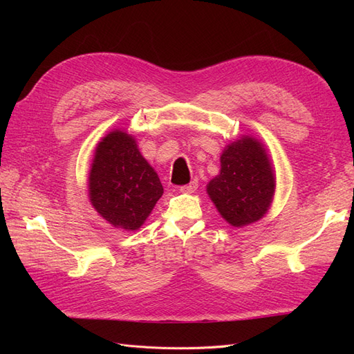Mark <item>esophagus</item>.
I'll return each mask as SVG.
<instances>
[{"label": "esophagus", "mask_w": 354, "mask_h": 354, "mask_svg": "<svg viewBox=\"0 0 354 354\" xmlns=\"http://www.w3.org/2000/svg\"><path fill=\"white\" fill-rule=\"evenodd\" d=\"M196 189H198V181L194 180L192 183H189L186 186H181L180 192H181V194H195Z\"/></svg>", "instance_id": "obj_1"}]
</instances>
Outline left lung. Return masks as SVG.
Returning <instances> with one entry per match:
<instances>
[{
	"instance_id": "left-lung-1",
	"label": "left lung",
	"mask_w": 354,
	"mask_h": 354,
	"mask_svg": "<svg viewBox=\"0 0 354 354\" xmlns=\"http://www.w3.org/2000/svg\"><path fill=\"white\" fill-rule=\"evenodd\" d=\"M276 190L272 159L261 140L242 134L220 155V173L209 180L207 194L220 216L233 227L261 220Z\"/></svg>"
}]
</instances>
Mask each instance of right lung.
I'll use <instances>...</instances> for the list:
<instances>
[{
    "label": "right lung",
    "mask_w": 354,
    "mask_h": 354,
    "mask_svg": "<svg viewBox=\"0 0 354 354\" xmlns=\"http://www.w3.org/2000/svg\"><path fill=\"white\" fill-rule=\"evenodd\" d=\"M164 187L133 134L115 128L94 149L88 173L93 208L115 229L134 232L151 216Z\"/></svg>",
    "instance_id": "obj_1"
}]
</instances>
